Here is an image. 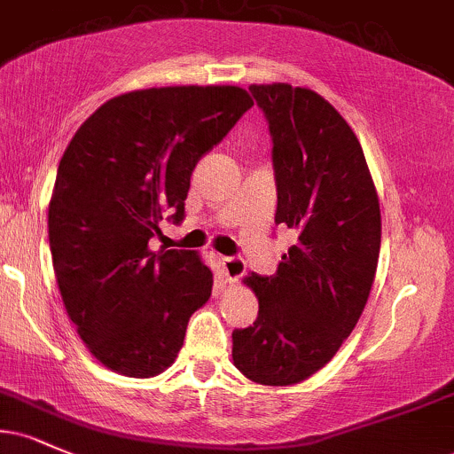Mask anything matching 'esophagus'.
<instances>
[{
	"label": "esophagus",
	"mask_w": 454,
	"mask_h": 454,
	"mask_svg": "<svg viewBox=\"0 0 454 454\" xmlns=\"http://www.w3.org/2000/svg\"><path fill=\"white\" fill-rule=\"evenodd\" d=\"M220 264L228 281H237L239 278H243L245 260L241 256H222Z\"/></svg>",
	"instance_id": "34e87169"
}]
</instances>
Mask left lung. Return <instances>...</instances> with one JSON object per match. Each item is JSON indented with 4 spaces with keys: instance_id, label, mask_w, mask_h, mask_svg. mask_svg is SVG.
Segmentation results:
<instances>
[{
    "instance_id": "8db88e82",
    "label": "left lung",
    "mask_w": 454,
    "mask_h": 454,
    "mask_svg": "<svg viewBox=\"0 0 454 454\" xmlns=\"http://www.w3.org/2000/svg\"><path fill=\"white\" fill-rule=\"evenodd\" d=\"M269 123L278 185L275 223L294 243L275 275L252 273V326L232 331V361L269 387L309 378L356 326L373 278L380 202L356 134L325 98L286 82L252 85Z\"/></svg>"
}]
</instances>
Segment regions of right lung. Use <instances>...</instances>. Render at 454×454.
Wrapping results in <instances>:
<instances>
[{"label":"right lung","mask_w":454,"mask_h":454,"mask_svg":"<svg viewBox=\"0 0 454 454\" xmlns=\"http://www.w3.org/2000/svg\"><path fill=\"white\" fill-rule=\"evenodd\" d=\"M254 106L241 87H160L102 104L57 168L49 241L66 311L111 372L153 378L175 363L211 269L187 249L158 252L179 223L198 160Z\"/></svg>","instance_id":"obj_1"}]
</instances>
